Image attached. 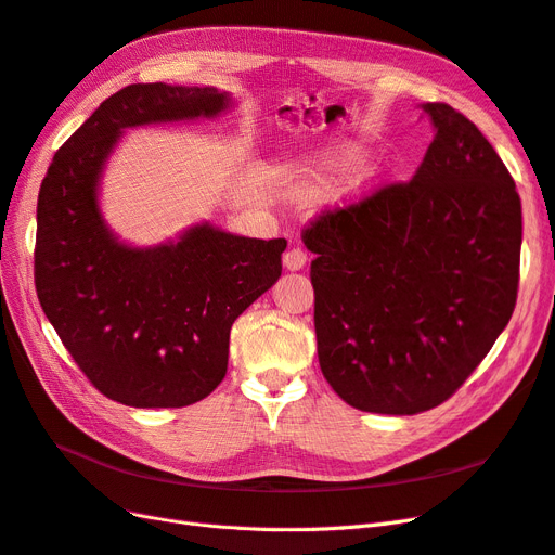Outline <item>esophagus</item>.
<instances>
[{
	"instance_id": "34e87169",
	"label": "esophagus",
	"mask_w": 555,
	"mask_h": 555,
	"mask_svg": "<svg viewBox=\"0 0 555 555\" xmlns=\"http://www.w3.org/2000/svg\"><path fill=\"white\" fill-rule=\"evenodd\" d=\"M306 261H308V255L300 247H289L287 251H284V257H282V263H284V268H287V271H300V268L306 266Z\"/></svg>"
}]
</instances>
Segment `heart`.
Masks as SVG:
<instances>
[{
    "instance_id": "b5f03b06",
    "label": "heart",
    "mask_w": 555,
    "mask_h": 555,
    "mask_svg": "<svg viewBox=\"0 0 555 555\" xmlns=\"http://www.w3.org/2000/svg\"><path fill=\"white\" fill-rule=\"evenodd\" d=\"M365 159V150L357 143H340L312 155L292 180V196L304 204H312L326 196L335 184L347 178ZM379 180L377 171L363 173L357 180V192H363Z\"/></svg>"
}]
</instances>
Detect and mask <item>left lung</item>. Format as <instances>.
Listing matches in <instances>:
<instances>
[{"label": "left lung", "instance_id": "left-lung-1", "mask_svg": "<svg viewBox=\"0 0 555 555\" xmlns=\"http://www.w3.org/2000/svg\"><path fill=\"white\" fill-rule=\"evenodd\" d=\"M422 111L435 133L416 176L304 231L319 365L361 412L438 408L489 354L516 306V184L465 115L447 104Z\"/></svg>", "mask_w": 555, "mask_h": 555}]
</instances>
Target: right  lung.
<instances>
[{
  "label": "right lung",
  "mask_w": 555,
  "mask_h": 555,
  "mask_svg": "<svg viewBox=\"0 0 555 555\" xmlns=\"http://www.w3.org/2000/svg\"><path fill=\"white\" fill-rule=\"evenodd\" d=\"M231 106L210 86H129L72 133L41 182L39 304L80 371L122 405L184 408L212 393L233 322L282 273L284 238L196 222L157 245H131L102 210V180L127 129L215 120Z\"/></svg>",
  "instance_id": "1"
}]
</instances>
